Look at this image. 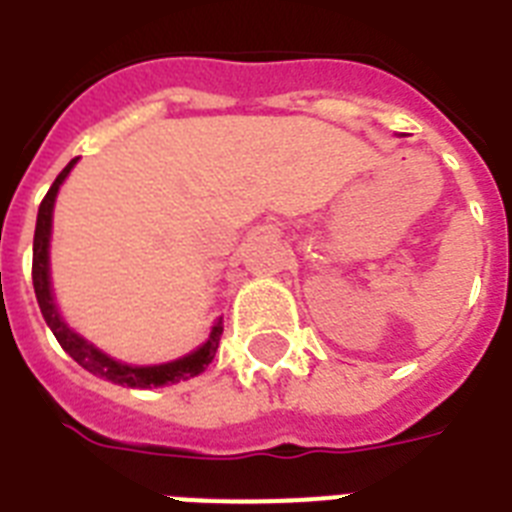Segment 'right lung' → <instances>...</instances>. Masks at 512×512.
<instances>
[{
    "label": "right lung",
    "mask_w": 512,
    "mask_h": 512,
    "mask_svg": "<svg viewBox=\"0 0 512 512\" xmlns=\"http://www.w3.org/2000/svg\"><path fill=\"white\" fill-rule=\"evenodd\" d=\"M76 159L66 164V170L55 177V183L50 185V191L39 204V215H36V231H34V263H31V279H34V292L36 303L42 308V316L47 321V327L52 329L55 340L60 342V348L66 350L68 356L74 358L76 364L84 366L87 372L98 374V377H106V380L116 382V385H127V388H159V385H172V382L188 380V377H196L212 364V358L217 353V345H220V335H223V321H217L215 329L209 340L201 345L199 350H193L185 358H177L170 364L159 366H127L119 364L114 358H108L106 353H100L98 348H92L90 342L82 340V337L71 332V329L63 324L58 308L52 303L50 292V271H47V247H50V225H52V204H55V196H58L60 183L66 180L68 170L74 167Z\"/></svg>",
    "instance_id": "1"
}]
</instances>
